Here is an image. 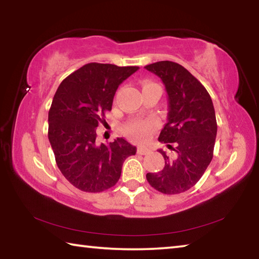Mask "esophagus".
<instances>
[{"label": "esophagus", "mask_w": 259, "mask_h": 259, "mask_svg": "<svg viewBox=\"0 0 259 259\" xmlns=\"http://www.w3.org/2000/svg\"><path fill=\"white\" fill-rule=\"evenodd\" d=\"M137 153H138V154H140V155H147V154H150L151 151L148 150V148H146V147H138L137 148Z\"/></svg>", "instance_id": "34e87169"}]
</instances>
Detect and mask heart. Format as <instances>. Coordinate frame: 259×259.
<instances>
[{
  "mask_svg": "<svg viewBox=\"0 0 259 259\" xmlns=\"http://www.w3.org/2000/svg\"><path fill=\"white\" fill-rule=\"evenodd\" d=\"M153 85H157L153 82H144L143 83V89L144 88H148V87H153ZM157 126L156 121L154 120H133L128 122L124 125V131L125 134L130 136L131 138H134L136 140H144L148 135H150L153 130H154Z\"/></svg>",
  "mask_w": 259,
  "mask_h": 259,
  "instance_id": "1",
  "label": "heart"
}]
</instances>
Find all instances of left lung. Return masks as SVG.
I'll list each match as a JSON object with an SVG mask.
<instances>
[{
	"instance_id": "left-lung-1",
	"label": "left lung",
	"mask_w": 259,
	"mask_h": 259,
	"mask_svg": "<svg viewBox=\"0 0 259 259\" xmlns=\"http://www.w3.org/2000/svg\"><path fill=\"white\" fill-rule=\"evenodd\" d=\"M159 76L168 94V122L159 140L174 155L159 172L146 175L150 185L163 194H179L195 185L212 160L217 135L211 97L198 78L182 65L163 60L145 66Z\"/></svg>"
}]
</instances>
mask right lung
Masks as SVG:
<instances>
[{
  "mask_svg": "<svg viewBox=\"0 0 259 259\" xmlns=\"http://www.w3.org/2000/svg\"><path fill=\"white\" fill-rule=\"evenodd\" d=\"M139 67L90 63L68 75L49 109L48 137L64 177L83 192L98 193L115 185L122 164L136 147L123 138L96 143V128L112 109L116 89Z\"/></svg>",
  "mask_w": 259,
  "mask_h": 259,
  "instance_id": "right-lung-1",
  "label": "right lung"
}]
</instances>
